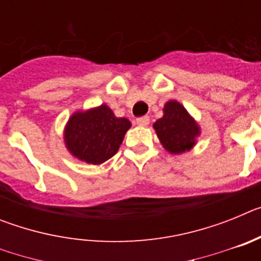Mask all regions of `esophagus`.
I'll return each mask as SVG.
<instances>
[{
    "mask_svg": "<svg viewBox=\"0 0 261 261\" xmlns=\"http://www.w3.org/2000/svg\"><path fill=\"white\" fill-rule=\"evenodd\" d=\"M136 123H137V125H140V126H146L147 124L150 123V117L149 116L138 117V119L136 120Z\"/></svg>",
    "mask_w": 261,
    "mask_h": 261,
    "instance_id": "esophagus-1",
    "label": "esophagus"
}]
</instances>
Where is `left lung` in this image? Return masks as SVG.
I'll return each instance as SVG.
<instances>
[{
	"label": "left lung",
	"mask_w": 261,
	"mask_h": 261,
	"mask_svg": "<svg viewBox=\"0 0 261 261\" xmlns=\"http://www.w3.org/2000/svg\"><path fill=\"white\" fill-rule=\"evenodd\" d=\"M163 117L154 123V129L166 150L180 154L195 145L200 129L186 108L176 100H170L163 108Z\"/></svg>",
	"instance_id": "obj_1"
}]
</instances>
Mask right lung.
Returning a JSON list of instances; mask_svg holds the SVG:
<instances>
[{"label": "right lung", "instance_id": "right-lung-1", "mask_svg": "<svg viewBox=\"0 0 261 261\" xmlns=\"http://www.w3.org/2000/svg\"><path fill=\"white\" fill-rule=\"evenodd\" d=\"M130 121L116 117L108 106L77 112L69 119L65 144L71 154L91 165H100L114 156L123 142Z\"/></svg>", "mask_w": 261, "mask_h": 261}]
</instances>
